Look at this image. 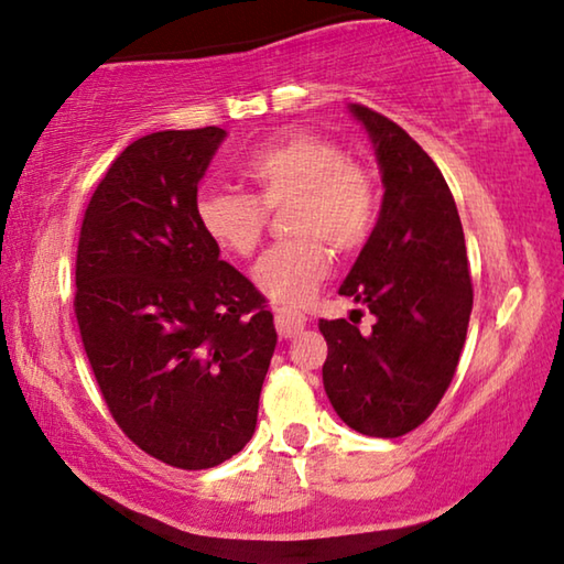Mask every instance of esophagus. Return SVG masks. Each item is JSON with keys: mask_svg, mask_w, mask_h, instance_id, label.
Returning a JSON list of instances; mask_svg holds the SVG:
<instances>
[{"mask_svg": "<svg viewBox=\"0 0 564 564\" xmlns=\"http://www.w3.org/2000/svg\"><path fill=\"white\" fill-rule=\"evenodd\" d=\"M275 328H279L281 338H293L306 328V316L296 314V311H275Z\"/></svg>", "mask_w": 564, "mask_h": 564, "instance_id": "esophagus-1", "label": "esophagus"}]
</instances>
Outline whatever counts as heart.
Returning a JSON list of instances; mask_svg holds the SVG:
<instances>
[{
    "instance_id": "heart-1",
    "label": "heart",
    "mask_w": 564,
    "mask_h": 564,
    "mask_svg": "<svg viewBox=\"0 0 564 564\" xmlns=\"http://www.w3.org/2000/svg\"><path fill=\"white\" fill-rule=\"evenodd\" d=\"M240 175L253 195L205 187L195 200L198 226L220 250L248 258L263 238L265 213L289 205L283 228L293 240L268 250L253 268V283L271 303L306 306L330 271L326 246L354 253L371 236L377 183L334 140L301 130L256 148Z\"/></svg>"
}]
</instances>
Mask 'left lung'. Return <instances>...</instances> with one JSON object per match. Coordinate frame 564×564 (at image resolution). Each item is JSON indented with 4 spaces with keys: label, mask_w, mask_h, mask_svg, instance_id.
Returning <instances> with one entry per match:
<instances>
[{
    "label": "left lung",
    "mask_w": 564,
    "mask_h": 564,
    "mask_svg": "<svg viewBox=\"0 0 564 564\" xmlns=\"http://www.w3.org/2000/svg\"><path fill=\"white\" fill-rule=\"evenodd\" d=\"M381 173L379 220L338 293L369 306L361 334L346 318L318 321L328 344L324 389L341 422L369 436H401L440 404L457 371L471 314L464 230L440 167L397 122L348 105Z\"/></svg>",
    "instance_id": "1"
}]
</instances>
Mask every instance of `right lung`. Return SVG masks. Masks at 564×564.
I'll return each mask as SVG.
<instances>
[{
	"label": "right lung",
	"instance_id": "1",
	"mask_svg": "<svg viewBox=\"0 0 564 564\" xmlns=\"http://www.w3.org/2000/svg\"><path fill=\"white\" fill-rule=\"evenodd\" d=\"M220 128L132 142L87 205L75 314L115 422L150 457L210 469L256 432L273 314L195 218Z\"/></svg>",
	"mask_w": 564,
	"mask_h": 564
}]
</instances>
